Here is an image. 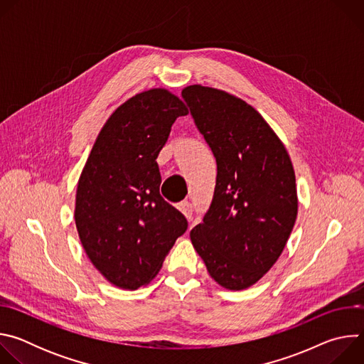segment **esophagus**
<instances>
[{
    "label": "esophagus",
    "mask_w": 364,
    "mask_h": 364,
    "mask_svg": "<svg viewBox=\"0 0 364 364\" xmlns=\"http://www.w3.org/2000/svg\"><path fill=\"white\" fill-rule=\"evenodd\" d=\"M178 210L186 216L187 220H191V216H193V207L188 201H181L178 204Z\"/></svg>",
    "instance_id": "obj_1"
}]
</instances>
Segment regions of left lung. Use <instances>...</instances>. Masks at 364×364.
<instances>
[{
	"label": "left lung",
	"instance_id": "1",
	"mask_svg": "<svg viewBox=\"0 0 364 364\" xmlns=\"http://www.w3.org/2000/svg\"><path fill=\"white\" fill-rule=\"evenodd\" d=\"M218 164L212 204L190 237L210 277L240 291L278 261L295 225V173L282 141L249 103L191 85L181 92Z\"/></svg>",
	"mask_w": 364,
	"mask_h": 364
}]
</instances>
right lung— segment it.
<instances>
[{
    "instance_id": "1",
    "label": "right lung",
    "mask_w": 364,
    "mask_h": 364,
    "mask_svg": "<svg viewBox=\"0 0 364 364\" xmlns=\"http://www.w3.org/2000/svg\"><path fill=\"white\" fill-rule=\"evenodd\" d=\"M188 111L167 89L141 92L115 109L82 170L75 222L93 267L111 284L138 289L155 278L187 230L160 196L157 157L171 127Z\"/></svg>"
}]
</instances>
